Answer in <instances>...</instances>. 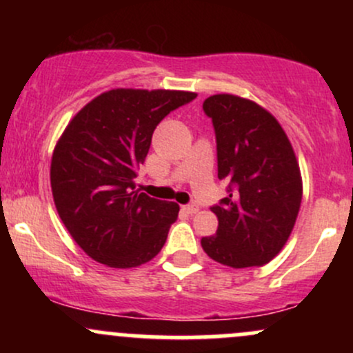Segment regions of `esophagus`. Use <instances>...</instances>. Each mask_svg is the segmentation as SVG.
<instances>
[{
	"label": "esophagus",
	"mask_w": 353,
	"mask_h": 353,
	"mask_svg": "<svg viewBox=\"0 0 353 353\" xmlns=\"http://www.w3.org/2000/svg\"><path fill=\"white\" fill-rule=\"evenodd\" d=\"M182 210H185L188 214H196V212H199V205H197V204L182 205Z\"/></svg>",
	"instance_id": "obj_1"
}]
</instances>
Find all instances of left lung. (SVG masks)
<instances>
[{
  "instance_id": "1",
  "label": "left lung",
  "mask_w": 353,
  "mask_h": 353,
  "mask_svg": "<svg viewBox=\"0 0 353 353\" xmlns=\"http://www.w3.org/2000/svg\"><path fill=\"white\" fill-rule=\"evenodd\" d=\"M217 139V177L229 196L214 205L216 236L201 245L212 261L232 269L270 262L289 241L302 202V174L279 121L254 101L214 94L204 101Z\"/></svg>"
}]
</instances>
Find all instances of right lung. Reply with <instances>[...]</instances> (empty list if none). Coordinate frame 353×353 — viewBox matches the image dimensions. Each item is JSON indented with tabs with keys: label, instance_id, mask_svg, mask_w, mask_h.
Here are the masks:
<instances>
[{
	"label": "right lung",
	"instance_id": "obj_1",
	"mask_svg": "<svg viewBox=\"0 0 353 353\" xmlns=\"http://www.w3.org/2000/svg\"><path fill=\"white\" fill-rule=\"evenodd\" d=\"M176 89L117 88L76 112L54 145L51 190L64 228L99 264L132 269L161 252L176 202L134 190L156 125L196 98Z\"/></svg>",
	"mask_w": 353,
	"mask_h": 353
}]
</instances>
